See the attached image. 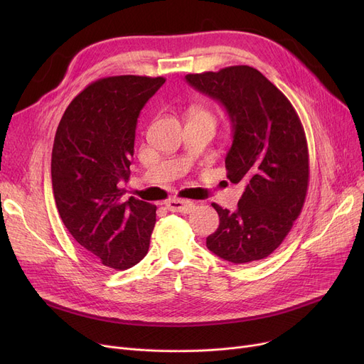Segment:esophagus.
I'll return each instance as SVG.
<instances>
[{
  "label": "esophagus",
  "mask_w": 364,
  "mask_h": 364,
  "mask_svg": "<svg viewBox=\"0 0 364 364\" xmlns=\"http://www.w3.org/2000/svg\"><path fill=\"white\" fill-rule=\"evenodd\" d=\"M165 206L169 209L171 213L188 214L190 211H193L195 203L190 202V200H183V199H171L165 203Z\"/></svg>",
  "instance_id": "1"
}]
</instances>
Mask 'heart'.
Instances as JSON below:
<instances>
[{"label":"heart","mask_w":364,"mask_h":364,"mask_svg":"<svg viewBox=\"0 0 364 364\" xmlns=\"http://www.w3.org/2000/svg\"><path fill=\"white\" fill-rule=\"evenodd\" d=\"M192 114H193V117H203V118H209V119L214 121L213 113L209 112V110H206V109H202V107L193 109V110H192ZM193 117H192V118H193Z\"/></svg>","instance_id":"obj_1"}]
</instances>
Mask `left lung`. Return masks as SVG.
Returning <instances> with one entry per match:
<instances>
[{
  "instance_id": "1",
  "label": "left lung",
  "mask_w": 364,
  "mask_h": 364,
  "mask_svg": "<svg viewBox=\"0 0 364 364\" xmlns=\"http://www.w3.org/2000/svg\"><path fill=\"white\" fill-rule=\"evenodd\" d=\"M186 81L227 110L233 127L227 178L245 184L236 211L213 203L220 225L206 237L208 250L233 264L267 258L291 232L309 190V146L298 113L246 65L188 73Z\"/></svg>"
}]
</instances>
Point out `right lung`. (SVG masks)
I'll list each match as a JSON object with an SVG mask.
<instances>
[{
  "mask_svg": "<svg viewBox=\"0 0 364 364\" xmlns=\"http://www.w3.org/2000/svg\"><path fill=\"white\" fill-rule=\"evenodd\" d=\"M165 82L158 76H107L87 85L55 131L51 181L55 206L73 239L103 265L140 262L156 223V205L122 199L140 110Z\"/></svg>",
  "mask_w": 364,
  "mask_h": 364,
  "instance_id": "obj_1",
  "label": "right lung"
}]
</instances>
